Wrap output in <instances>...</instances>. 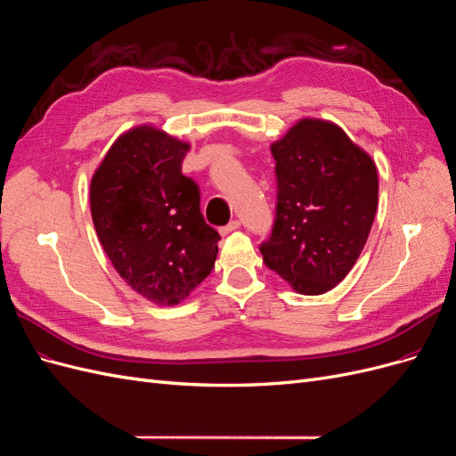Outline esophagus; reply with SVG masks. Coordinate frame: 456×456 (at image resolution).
Instances as JSON below:
<instances>
[{
    "mask_svg": "<svg viewBox=\"0 0 456 456\" xmlns=\"http://www.w3.org/2000/svg\"><path fill=\"white\" fill-rule=\"evenodd\" d=\"M239 227H240V222H239V219H232V222H229L225 227L219 229V232H222L224 237H225V234H229V232H232V231H237Z\"/></svg>",
    "mask_w": 456,
    "mask_h": 456,
    "instance_id": "34e87169",
    "label": "esophagus"
}]
</instances>
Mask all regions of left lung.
I'll use <instances>...</instances> for the list:
<instances>
[{"label":"left lung","mask_w":456,"mask_h":456,"mask_svg":"<svg viewBox=\"0 0 456 456\" xmlns=\"http://www.w3.org/2000/svg\"><path fill=\"white\" fill-rule=\"evenodd\" d=\"M276 217L259 252L303 296L339 284L365 246L379 204L373 159L341 126L301 119L271 145Z\"/></svg>","instance_id":"1"}]
</instances>
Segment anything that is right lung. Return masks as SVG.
Returning <instances> with one entry per match:
<instances>
[{
  "label": "right lung",
  "instance_id": "add662e5",
  "mask_svg": "<svg viewBox=\"0 0 456 456\" xmlns=\"http://www.w3.org/2000/svg\"><path fill=\"white\" fill-rule=\"evenodd\" d=\"M189 143L142 125L115 140L91 182V214L115 271L155 305L183 301L214 269L219 234L182 174Z\"/></svg>",
  "mask_w": 456,
  "mask_h": 456
}]
</instances>
